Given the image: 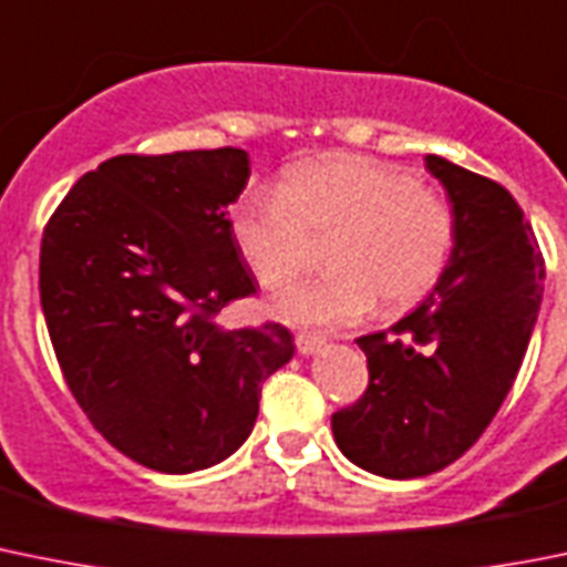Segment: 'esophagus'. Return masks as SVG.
I'll return each mask as SVG.
<instances>
[{"label":"esophagus","mask_w":567,"mask_h":567,"mask_svg":"<svg viewBox=\"0 0 567 567\" xmlns=\"http://www.w3.org/2000/svg\"><path fill=\"white\" fill-rule=\"evenodd\" d=\"M296 349H299L305 358H310L324 349V338L313 336V332H299V336H296Z\"/></svg>","instance_id":"esophagus-1"}]
</instances>
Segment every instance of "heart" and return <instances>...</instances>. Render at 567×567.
Listing matches in <instances>:
<instances>
[{
  "label": "heart",
  "instance_id": "b5f03b06",
  "mask_svg": "<svg viewBox=\"0 0 567 567\" xmlns=\"http://www.w3.org/2000/svg\"><path fill=\"white\" fill-rule=\"evenodd\" d=\"M237 251L266 290L293 282L310 238L327 246L330 277L296 285L274 310L290 324L341 330L383 301L396 316L425 301L451 266L456 215L420 176L361 153H327L288 167L279 187H251L231 204Z\"/></svg>",
  "mask_w": 567,
  "mask_h": 567
}]
</instances>
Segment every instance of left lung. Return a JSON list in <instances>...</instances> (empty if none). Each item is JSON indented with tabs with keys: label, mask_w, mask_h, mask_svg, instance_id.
<instances>
[{
	"label": "left lung",
	"mask_w": 567,
	"mask_h": 567,
	"mask_svg": "<svg viewBox=\"0 0 567 567\" xmlns=\"http://www.w3.org/2000/svg\"><path fill=\"white\" fill-rule=\"evenodd\" d=\"M456 215L433 293L389 332L358 338L369 389L332 414L338 451L383 478H422L470 451L509 394L543 305L546 262L501 184L427 153Z\"/></svg>",
	"instance_id": "obj_1"
}]
</instances>
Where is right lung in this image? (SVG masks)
Here are the masks:
<instances>
[{
	"mask_svg": "<svg viewBox=\"0 0 567 567\" xmlns=\"http://www.w3.org/2000/svg\"><path fill=\"white\" fill-rule=\"evenodd\" d=\"M248 176L240 147L114 156L44 229L41 310L66 385L116 451L158 473L229 458L296 352L282 324L215 321L257 285L226 212Z\"/></svg>",
	"mask_w": 567,
	"mask_h": 567,
	"instance_id": "add662e5",
	"label": "right lung"
}]
</instances>
